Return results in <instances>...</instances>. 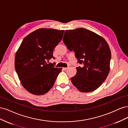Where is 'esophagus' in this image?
<instances>
[{
    "instance_id": "obj_1",
    "label": "esophagus",
    "mask_w": 128,
    "mask_h": 128,
    "mask_svg": "<svg viewBox=\"0 0 128 128\" xmlns=\"http://www.w3.org/2000/svg\"><path fill=\"white\" fill-rule=\"evenodd\" d=\"M68 68H63V69H64V70H68Z\"/></svg>"
}]
</instances>
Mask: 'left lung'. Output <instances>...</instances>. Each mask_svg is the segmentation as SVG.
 Wrapping results in <instances>:
<instances>
[{
    "mask_svg": "<svg viewBox=\"0 0 128 128\" xmlns=\"http://www.w3.org/2000/svg\"><path fill=\"white\" fill-rule=\"evenodd\" d=\"M63 41L69 51L75 52L77 62L76 75L70 78L81 92L94 91L101 86L110 70L111 52L102 36L85 28L66 30Z\"/></svg>",
    "mask_w": 128,
    "mask_h": 128,
    "instance_id": "8db88e82",
    "label": "left lung"
}]
</instances>
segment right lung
<instances>
[{"label": "right lung", "mask_w": 128, "mask_h": 128, "mask_svg": "<svg viewBox=\"0 0 128 128\" xmlns=\"http://www.w3.org/2000/svg\"><path fill=\"white\" fill-rule=\"evenodd\" d=\"M64 30L40 28L26 36L15 56V68L20 82L34 95L46 94L61 72L46 61L53 58L56 46L62 40Z\"/></svg>", "instance_id": "1"}]
</instances>
